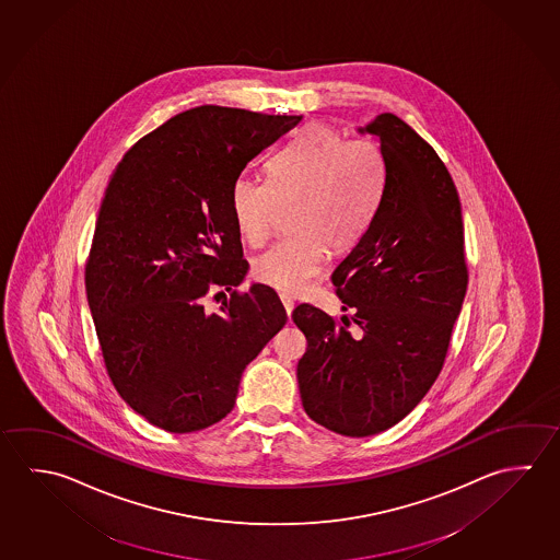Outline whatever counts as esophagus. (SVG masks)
Returning <instances> with one entry per match:
<instances>
[{
	"instance_id": "obj_1",
	"label": "esophagus",
	"mask_w": 560,
	"mask_h": 560,
	"mask_svg": "<svg viewBox=\"0 0 560 560\" xmlns=\"http://www.w3.org/2000/svg\"><path fill=\"white\" fill-rule=\"evenodd\" d=\"M281 303H283L284 306V313H287V316L291 318V313H293L294 303L287 296V294H281Z\"/></svg>"
}]
</instances>
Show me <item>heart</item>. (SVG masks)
<instances>
[{
    "mask_svg": "<svg viewBox=\"0 0 560 560\" xmlns=\"http://www.w3.org/2000/svg\"><path fill=\"white\" fill-rule=\"evenodd\" d=\"M385 158L373 139L343 138L324 124L304 126L269 167V183L242 175L230 188L237 234L266 242L277 208L294 205L289 232L256 257L252 273L279 293L296 294L323 271L326 247L342 254L370 226L385 188Z\"/></svg>",
    "mask_w": 560,
    "mask_h": 560,
    "instance_id": "1",
    "label": "heart"
}]
</instances>
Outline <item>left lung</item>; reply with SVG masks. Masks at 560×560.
<instances>
[{
    "label": "left lung",
    "mask_w": 560,
    "mask_h": 560,
    "mask_svg": "<svg viewBox=\"0 0 560 560\" xmlns=\"http://www.w3.org/2000/svg\"><path fill=\"white\" fill-rule=\"evenodd\" d=\"M358 131L380 141L387 173L370 226L332 273L353 314L340 324L299 304L293 323L308 342L296 365L304 411L360 439L405 419L439 377L468 267L460 198L436 151L393 114Z\"/></svg>",
    "instance_id": "left-lung-1"
}]
</instances>
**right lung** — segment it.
I'll use <instances>...</instances> for the list:
<instances>
[{
  "mask_svg": "<svg viewBox=\"0 0 560 560\" xmlns=\"http://www.w3.org/2000/svg\"><path fill=\"white\" fill-rule=\"evenodd\" d=\"M303 116L198 106L129 149L102 198L86 294L109 380L151 424L195 432L236 405L247 363L284 323L247 266L230 188ZM226 288L217 314L203 299Z\"/></svg>",
  "mask_w": 560,
  "mask_h": 560,
  "instance_id": "1",
  "label": "right lung"
}]
</instances>
